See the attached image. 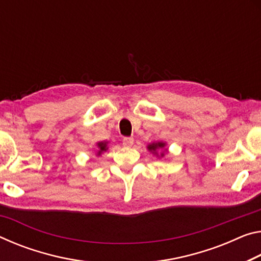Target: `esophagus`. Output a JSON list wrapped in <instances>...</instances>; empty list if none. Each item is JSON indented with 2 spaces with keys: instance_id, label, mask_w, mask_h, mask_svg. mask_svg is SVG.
<instances>
[{
  "instance_id": "obj_1",
  "label": "esophagus",
  "mask_w": 261,
  "mask_h": 261,
  "mask_svg": "<svg viewBox=\"0 0 261 261\" xmlns=\"http://www.w3.org/2000/svg\"><path fill=\"white\" fill-rule=\"evenodd\" d=\"M132 145H134V138L125 137L123 139V146L124 147H131Z\"/></svg>"
}]
</instances>
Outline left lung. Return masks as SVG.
<instances>
[{
  "label": "left lung",
  "mask_w": 261,
  "mask_h": 261,
  "mask_svg": "<svg viewBox=\"0 0 261 261\" xmlns=\"http://www.w3.org/2000/svg\"><path fill=\"white\" fill-rule=\"evenodd\" d=\"M147 150L150 151L153 155L158 156L159 159L164 158V156L168 153V150L166 147V143H164V142H156V143L148 144Z\"/></svg>",
  "instance_id": "left-lung-1"
}]
</instances>
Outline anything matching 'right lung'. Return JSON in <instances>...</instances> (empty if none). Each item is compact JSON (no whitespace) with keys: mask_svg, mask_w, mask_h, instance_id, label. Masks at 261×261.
I'll return each mask as SVG.
<instances>
[{"mask_svg":"<svg viewBox=\"0 0 261 261\" xmlns=\"http://www.w3.org/2000/svg\"><path fill=\"white\" fill-rule=\"evenodd\" d=\"M108 142H98L97 144H96V146H97V148H96V155L97 156H100L103 152H106V151H108Z\"/></svg>","mask_w":261,"mask_h":261,"instance_id":"1","label":"right lung"}]
</instances>
